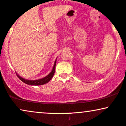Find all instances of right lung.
Returning a JSON list of instances; mask_svg holds the SVG:
<instances>
[{"label": "right lung", "mask_w": 126, "mask_h": 126, "mask_svg": "<svg viewBox=\"0 0 126 126\" xmlns=\"http://www.w3.org/2000/svg\"><path fill=\"white\" fill-rule=\"evenodd\" d=\"M56 60L54 62V66H53V69H52L51 72H50L49 74L46 76V77L42 78V79H38V80H28V79H25L24 78H22L20 76H19L18 74L17 76H18V78H19L20 80L21 81H22L23 82L26 83V84H28L29 85H42L46 84V83H48V82L50 81V80L51 79V78H53V75L54 74L55 72V69H56Z\"/></svg>", "instance_id": "right-lung-1"}]
</instances>
